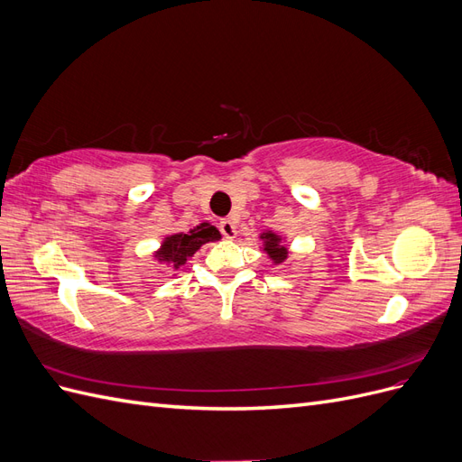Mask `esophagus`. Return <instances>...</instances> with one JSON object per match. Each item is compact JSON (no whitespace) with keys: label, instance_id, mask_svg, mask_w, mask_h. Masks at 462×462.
<instances>
[{"label":"esophagus","instance_id":"obj_1","mask_svg":"<svg viewBox=\"0 0 462 462\" xmlns=\"http://www.w3.org/2000/svg\"><path fill=\"white\" fill-rule=\"evenodd\" d=\"M219 231H221L223 236H226V239H235V236H236V226H235V221L229 219V217L221 219V221H219Z\"/></svg>","mask_w":462,"mask_h":462}]
</instances>
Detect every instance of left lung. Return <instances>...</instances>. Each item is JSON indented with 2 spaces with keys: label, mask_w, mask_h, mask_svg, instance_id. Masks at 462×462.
Wrapping results in <instances>:
<instances>
[{
  "label": "left lung",
  "mask_w": 462,
  "mask_h": 462,
  "mask_svg": "<svg viewBox=\"0 0 462 462\" xmlns=\"http://www.w3.org/2000/svg\"><path fill=\"white\" fill-rule=\"evenodd\" d=\"M262 239L265 241L263 250L270 254V258H272L275 263H282V262L287 258V248L279 245V236H277V235H273V233H263Z\"/></svg>",
  "instance_id": "1"
}]
</instances>
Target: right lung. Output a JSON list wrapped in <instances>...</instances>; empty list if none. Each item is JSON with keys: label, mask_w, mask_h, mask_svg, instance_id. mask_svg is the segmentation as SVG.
<instances>
[{"label": "right lung", "mask_w": 462, "mask_h": 462, "mask_svg": "<svg viewBox=\"0 0 462 462\" xmlns=\"http://www.w3.org/2000/svg\"><path fill=\"white\" fill-rule=\"evenodd\" d=\"M219 236L221 235L214 226L202 223V226L190 229V233H179V235L167 236L156 256L165 263H171V268L179 270L180 265L187 262V258L197 253L204 243L217 241Z\"/></svg>", "instance_id": "obj_1"}]
</instances>
